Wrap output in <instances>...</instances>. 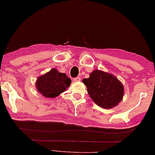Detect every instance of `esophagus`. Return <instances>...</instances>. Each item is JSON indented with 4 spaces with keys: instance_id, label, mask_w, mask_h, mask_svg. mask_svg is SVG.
<instances>
[{
    "instance_id": "1",
    "label": "esophagus",
    "mask_w": 155,
    "mask_h": 155,
    "mask_svg": "<svg viewBox=\"0 0 155 155\" xmlns=\"http://www.w3.org/2000/svg\"><path fill=\"white\" fill-rule=\"evenodd\" d=\"M81 79V77H77V78H74V82H79Z\"/></svg>"
}]
</instances>
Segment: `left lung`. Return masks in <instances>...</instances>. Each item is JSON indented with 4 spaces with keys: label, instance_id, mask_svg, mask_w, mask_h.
Listing matches in <instances>:
<instances>
[{
    "label": "left lung",
    "instance_id": "obj_1",
    "mask_svg": "<svg viewBox=\"0 0 155 155\" xmlns=\"http://www.w3.org/2000/svg\"><path fill=\"white\" fill-rule=\"evenodd\" d=\"M83 83L95 104L105 109L117 106L123 100L124 87L113 74L100 70H94Z\"/></svg>",
    "mask_w": 155,
    "mask_h": 155
}]
</instances>
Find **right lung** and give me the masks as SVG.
<instances>
[{
    "mask_svg": "<svg viewBox=\"0 0 155 155\" xmlns=\"http://www.w3.org/2000/svg\"><path fill=\"white\" fill-rule=\"evenodd\" d=\"M71 83V80L65 73L56 68L41 75L36 81V88L46 98H55L63 93Z\"/></svg>",
    "mask_w": 155,
    "mask_h": 155,
    "instance_id": "right-lung-1",
    "label": "right lung"
}]
</instances>
